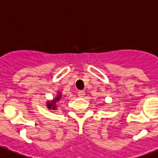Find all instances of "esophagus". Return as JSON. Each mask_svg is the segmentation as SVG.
I'll return each mask as SVG.
<instances>
[{"label":"esophagus","instance_id":"esophagus-1","mask_svg":"<svg viewBox=\"0 0 158 158\" xmlns=\"http://www.w3.org/2000/svg\"><path fill=\"white\" fill-rule=\"evenodd\" d=\"M77 95L80 97V98H83L84 95H85V92H84V91H81V90L79 91V92L77 93Z\"/></svg>","mask_w":158,"mask_h":158}]
</instances>
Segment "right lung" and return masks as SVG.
Returning a JSON list of instances; mask_svg holds the SVG:
<instances>
[{"mask_svg":"<svg viewBox=\"0 0 158 158\" xmlns=\"http://www.w3.org/2000/svg\"><path fill=\"white\" fill-rule=\"evenodd\" d=\"M60 98V95H59V96L57 97L54 101H53V102L48 103V105H47L48 106V108H49V109H55V103H56V101H59Z\"/></svg>","mask_w":158,"mask_h":158,"instance_id":"obj_1","label":"right lung"}]
</instances>
